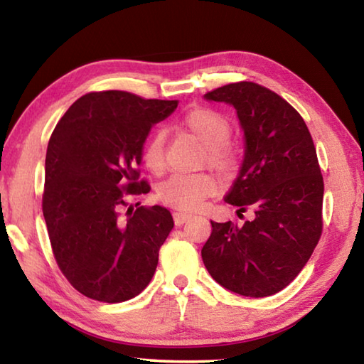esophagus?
<instances>
[{
    "label": "esophagus",
    "mask_w": 364,
    "mask_h": 364,
    "mask_svg": "<svg viewBox=\"0 0 364 364\" xmlns=\"http://www.w3.org/2000/svg\"><path fill=\"white\" fill-rule=\"evenodd\" d=\"M193 217V215L191 213H184V212H175L173 213V220H175V225L176 226H181V225H184L186 223V221Z\"/></svg>",
    "instance_id": "obj_1"
}]
</instances>
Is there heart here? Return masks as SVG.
I'll list each match as a JSON object with an SVG mask.
<instances>
[{
  "label": "heart",
  "instance_id": "obj_1",
  "mask_svg": "<svg viewBox=\"0 0 364 364\" xmlns=\"http://www.w3.org/2000/svg\"><path fill=\"white\" fill-rule=\"evenodd\" d=\"M181 125L207 149V160L213 168L230 171L236 157L228 147L231 136V122L225 114L215 109L197 107L183 117ZM143 160L154 173L164 170L165 165V132L156 130L146 141ZM218 181L207 173L173 175L157 189L159 199L183 212L197 210L208 196L217 193Z\"/></svg>",
  "mask_w": 364,
  "mask_h": 364
}]
</instances>
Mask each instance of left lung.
Listing matches in <instances>:
<instances>
[{"mask_svg":"<svg viewBox=\"0 0 364 364\" xmlns=\"http://www.w3.org/2000/svg\"><path fill=\"white\" fill-rule=\"evenodd\" d=\"M236 109L244 160L225 200L250 207L242 226L212 223L202 260L220 286L245 297H268L297 278L323 231L324 183L304 119L273 91L252 82L204 95Z\"/></svg>","mask_w":364,"mask_h":364,"instance_id":"obj_1","label":"left lung"}]
</instances>
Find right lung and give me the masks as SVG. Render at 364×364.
<instances>
[{
    "mask_svg": "<svg viewBox=\"0 0 364 364\" xmlns=\"http://www.w3.org/2000/svg\"><path fill=\"white\" fill-rule=\"evenodd\" d=\"M176 107L178 101L127 91L88 93L49 138L43 215L60 271L86 297L120 304L143 292L156 273L175 225L171 213L160 205L122 208L128 196L149 193L138 170L144 143Z\"/></svg>",
    "mask_w": 364,
    "mask_h": 364,
    "instance_id": "obj_1",
    "label": "right lung"
}]
</instances>
